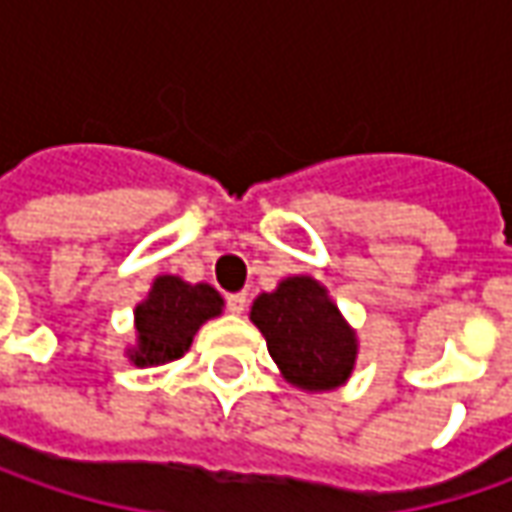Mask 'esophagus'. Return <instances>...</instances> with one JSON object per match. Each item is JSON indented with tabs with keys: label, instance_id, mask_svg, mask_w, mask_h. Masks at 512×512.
<instances>
[{
	"label": "esophagus",
	"instance_id": "1",
	"mask_svg": "<svg viewBox=\"0 0 512 512\" xmlns=\"http://www.w3.org/2000/svg\"><path fill=\"white\" fill-rule=\"evenodd\" d=\"M245 307H247V293H230V296H227V310H230V313H236V316H239V313H245Z\"/></svg>",
	"mask_w": 512,
	"mask_h": 512
}]
</instances>
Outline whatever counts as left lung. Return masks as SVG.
Segmentation results:
<instances>
[{
	"label": "left lung",
	"mask_w": 512,
	"mask_h": 512,
	"mask_svg": "<svg viewBox=\"0 0 512 512\" xmlns=\"http://www.w3.org/2000/svg\"><path fill=\"white\" fill-rule=\"evenodd\" d=\"M273 362L302 390H336L353 373L359 342L327 287L310 276H290L250 307Z\"/></svg>",
	"instance_id": "left-lung-1"
}]
</instances>
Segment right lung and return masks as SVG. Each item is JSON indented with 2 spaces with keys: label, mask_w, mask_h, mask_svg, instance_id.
Wrapping results in <instances>:
<instances>
[{
  "label": "right lung",
  "mask_w": 512,
  "mask_h": 512,
  "mask_svg": "<svg viewBox=\"0 0 512 512\" xmlns=\"http://www.w3.org/2000/svg\"><path fill=\"white\" fill-rule=\"evenodd\" d=\"M222 296L210 285H190L179 276H159L148 299L136 305V347L128 350L136 367L165 364L185 356L196 330L222 313Z\"/></svg>",
  "instance_id": "obj_1"
}]
</instances>
